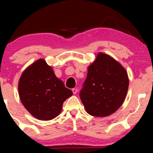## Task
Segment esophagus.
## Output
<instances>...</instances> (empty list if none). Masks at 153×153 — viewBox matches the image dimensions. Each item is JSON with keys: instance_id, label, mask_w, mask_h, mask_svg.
<instances>
[{"instance_id": "34e87169", "label": "esophagus", "mask_w": 153, "mask_h": 153, "mask_svg": "<svg viewBox=\"0 0 153 153\" xmlns=\"http://www.w3.org/2000/svg\"><path fill=\"white\" fill-rule=\"evenodd\" d=\"M72 91L73 93H74V94H76L77 93V89L76 88H72Z\"/></svg>"}]
</instances>
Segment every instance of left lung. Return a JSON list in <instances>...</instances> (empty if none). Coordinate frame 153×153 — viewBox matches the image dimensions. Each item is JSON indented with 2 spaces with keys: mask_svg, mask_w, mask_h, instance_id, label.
<instances>
[{
  "mask_svg": "<svg viewBox=\"0 0 153 153\" xmlns=\"http://www.w3.org/2000/svg\"><path fill=\"white\" fill-rule=\"evenodd\" d=\"M128 87L125 69L110 56L99 53L88 68L86 79L79 95L88 114L105 117L120 107Z\"/></svg>",
  "mask_w": 153,
  "mask_h": 153,
  "instance_id": "1",
  "label": "left lung"
}]
</instances>
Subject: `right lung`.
<instances>
[{
	"label": "right lung",
	"instance_id": "1",
	"mask_svg": "<svg viewBox=\"0 0 153 153\" xmlns=\"http://www.w3.org/2000/svg\"><path fill=\"white\" fill-rule=\"evenodd\" d=\"M21 102L39 120H50L60 114L63 102L72 91L58 79L44 59H39L22 73L18 84Z\"/></svg>",
	"mask_w": 153,
	"mask_h": 153
}]
</instances>
